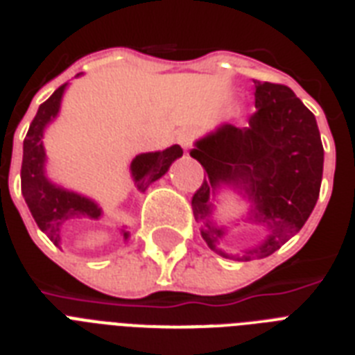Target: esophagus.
I'll list each match as a JSON object with an SVG mask.
<instances>
[{"instance_id":"34e87169","label":"esophagus","mask_w":355,"mask_h":355,"mask_svg":"<svg viewBox=\"0 0 355 355\" xmlns=\"http://www.w3.org/2000/svg\"><path fill=\"white\" fill-rule=\"evenodd\" d=\"M177 141L182 145L184 149H188L189 145H191V141H193V130H191V128H182V130H178Z\"/></svg>"}]
</instances>
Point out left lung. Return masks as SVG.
<instances>
[{
  "label": "left lung",
  "mask_w": 355,
  "mask_h": 355,
  "mask_svg": "<svg viewBox=\"0 0 355 355\" xmlns=\"http://www.w3.org/2000/svg\"><path fill=\"white\" fill-rule=\"evenodd\" d=\"M254 97L256 112L247 127L223 123L189 150L208 173L191 199L200 236L214 252L236 261L267 258L304 227L319 199L324 166L317 119L291 88L254 80ZM223 187L248 200L242 220L266 232L239 253L224 247L227 227L213 219L215 195Z\"/></svg>",
  "instance_id": "1"
}]
</instances>
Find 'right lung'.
<instances>
[{"instance_id": "add662e5", "label": "right lung", "mask_w": 355, "mask_h": 355, "mask_svg": "<svg viewBox=\"0 0 355 355\" xmlns=\"http://www.w3.org/2000/svg\"><path fill=\"white\" fill-rule=\"evenodd\" d=\"M80 75V73H79ZM77 75V77H79ZM68 83L53 92L46 103H42L35 119L31 123L29 132L24 139V162H21V195L29 206L31 216L36 225L57 247L62 243V228L71 223L90 219L99 221L103 217V208L96 200L80 195L77 191L66 189L49 180L46 175V149H44V132L47 125L55 121L60 110L64 92ZM182 156L180 145H171L164 150L141 153L130 162V177L134 186L145 193L150 184L156 182L169 171V167L177 158ZM125 241H128L130 232L127 228H118Z\"/></svg>"}]
</instances>
